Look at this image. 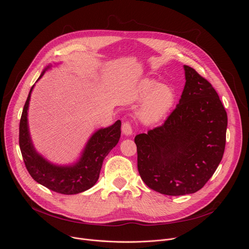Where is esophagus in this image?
<instances>
[{"label":"esophagus","instance_id":"1","mask_svg":"<svg viewBox=\"0 0 249 249\" xmlns=\"http://www.w3.org/2000/svg\"><path fill=\"white\" fill-rule=\"evenodd\" d=\"M122 132L124 135H131L132 134V126L130 122H124L122 124Z\"/></svg>","mask_w":249,"mask_h":249}]
</instances>
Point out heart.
Returning <instances> with one entry per match:
<instances>
[{
	"label": "heart",
	"instance_id": "heart-1",
	"mask_svg": "<svg viewBox=\"0 0 249 249\" xmlns=\"http://www.w3.org/2000/svg\"><path fill=\"white\" fill-rule=\"evenodd\" d=\"M137 99H143L139 116L145 122L153 123L160 120L172 107L175 100L173 89L164 85H160L153 79H144L135 92Z\"/></svg>",
	"mask_w": 249,
	"mask_h": 249
}]
</instances>
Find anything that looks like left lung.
<instances>
[{"label": "left lung", "mask_w": 249, "mask_h": 249, "mask_svg": "<svg viewBox=\"0 0 249 249\" xmlns=\"http://www.w3.org/2000/svg\"><path fill=\"white\" fill-rule=\"evenodd\" d=\"M179 103L161 126L135 137L138 170L153 190L180 196L200 190L225 152L228 116L213 86L184 65Z\"/></svg>", "instance_id": "1"}]
</instances>
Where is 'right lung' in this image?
Returning <instances> with one entry per match:
<instances>
[{
    "label": "right lung",
    "instance_id": "1",
    "mask_svg": "<svg viewBox=\"0 0 249 249\" xmlns=\"http://www.w3.org/2000/svg\"><path fill=\"white\" fill-rule=\"evenodd\" d=\"M41 73L38 80L43 76ZM30 89L19 122V148L25 167L32 178L46 188L66 195L84 192L92 187L99 177L104 158L117 145L121 135V121L100 129L92 135L80 161L73 166H56L49 163L35 152L27 127V109Z\"/></svg>",
    "mask_w": 249,
    "mask_h": 249
}]
</instances>
